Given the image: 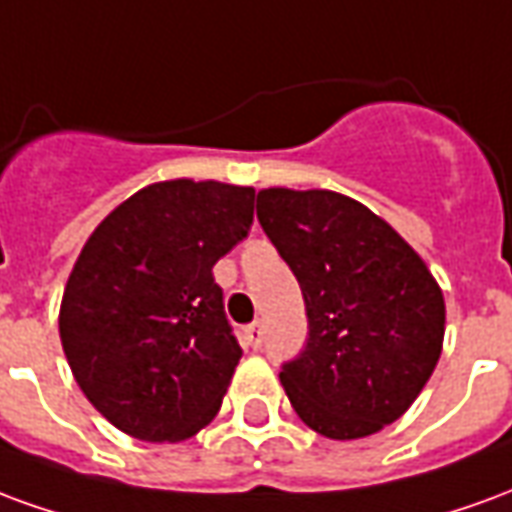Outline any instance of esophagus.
Wrapping results in <instances>:
<instances>
[{
    "label": "esophagus",
    "instance_id": "1",
    "mask_svg": "<svg viewBox=\"0 0 512 512\" xmlns=\"http://www.w3.org/2000/svg\"><path fill=\"white\" fill-rule=\"evenodd\" d=\"M244 340L252 345V348H260V345H263V326H260V323H252V326H246Z\"/></svg>",
    "mask_w": 512,
    "mask_h": 512
}]
</instances>
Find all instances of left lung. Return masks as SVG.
<instances>
[{
	"label": "left lung",
	"mask_w": 512,
	"mask_h": 512,
	"mask_svg": "<svg viewBox=\"0 0 512 512\" xmlns=\"http://www.w3.org/2000/svg\"><path fill=\"white\" fill-rule=\"evenodd\" d=\"M257 219L296 274L307 345L279 381L301 422L351 441L392 425L428 384L444 296L425 260L362 202L329 189L257 191Z\"/></svg>",
	"instance_id": "8db88e82"
}]
</instances>
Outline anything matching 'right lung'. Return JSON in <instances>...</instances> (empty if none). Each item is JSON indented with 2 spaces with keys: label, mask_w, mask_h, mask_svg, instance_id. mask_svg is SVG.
Wrapping results in <instances>:
<instances>
[{
  "label": "right lung",
  "mask_w": 512,
  "mask_h": 512,
  "mask_svg": "<svg viewBox=\"0 0 512 512\" xmlns=\"http://www.w3.org/2000/svg\"><path fill=\"white\" fill-rule=\"evenodd\" d=\"M252 219V186L178 178L131 194L87 238L60 340L84 397L117 430L175 444L219 414L241 345L213 266Z\"/></svg>",
  "instance_id": "1"
}]
</instances>
